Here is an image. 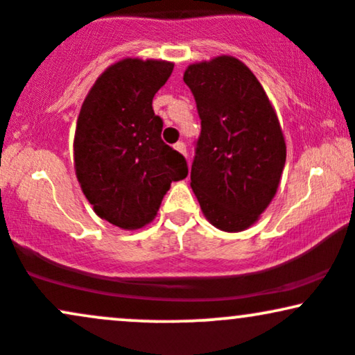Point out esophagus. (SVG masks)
Segmentation results:
<instances>
[{
	"label": "esophagus",
	"instance_id": "1",
	"mask_svg": "<svg viewBox=\"0 0 355 355\" xmlns=\"http://www.w3.org/2000/svg\"><path fill=\"white\" fill-rule=\"evenodd\" d=\"M175 150H177V152H180L182 155H185V157H187V145L183 144V141H178V144H175Z\"/></svg>",
	"mask_w": 355,
	"mask_h": 355
}]
</instances>
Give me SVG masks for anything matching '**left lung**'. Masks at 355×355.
Segmentation results:
<instances>
[{
	"label": "left lung",
	"instance_id": "1",
	"mask_svg": "<svg viewBox=\"0 0 355 355\" xmlns=\"http://www.w3.org/2000/svg\"><path fill=\"white\" fill-rule=\"evenodd\" d=\"M183 81L202 120L191 190L211 225L245 230L275 197L285 165L275 110L254 73L234 56L190 64Z\"/></svg>",
	"mask_w": 355,
	"mask_h": 355
}]
</instances>
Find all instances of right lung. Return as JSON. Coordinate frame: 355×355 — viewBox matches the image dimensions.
Instances as JSON below:
<instances>
[{"instance_id":"right-lung-1","label":"right lung","mask_w":355,"mask_h":355,"mask_svg":"<svg viewBox=\"0 0 355 355\" xmlns=\"http://www.w3.org/2000/svg\"><path fill=\"white\" fill-rule=\"evenodd\" d=\"M173 71L164 60L125 58L108 67L81 105L73 158L85 197L100 218L137 230L157 215L187 160L162 140L155 93Z\"/></svg>"}]
</instances>
